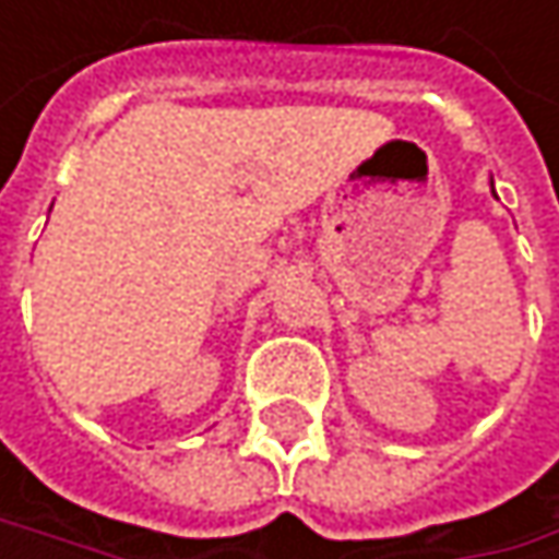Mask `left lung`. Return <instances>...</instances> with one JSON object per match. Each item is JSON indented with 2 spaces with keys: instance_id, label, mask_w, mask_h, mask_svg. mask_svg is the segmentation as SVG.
<instances>
[{
  "instance_id": "8db88e82",
  "label": "left lung",
  "mask_w": 559,
  "mask_h": 559,
  "mask_svg": "<svg viewBox=\"0 0 559 559\" xmlns=\"http://www.w3.org/2000/svg\"><path fill=\"white\" fill-rule=\"evenodd\" d=\"M492 193H496V187H492Z\"/></svg>"
}]
</instances>
